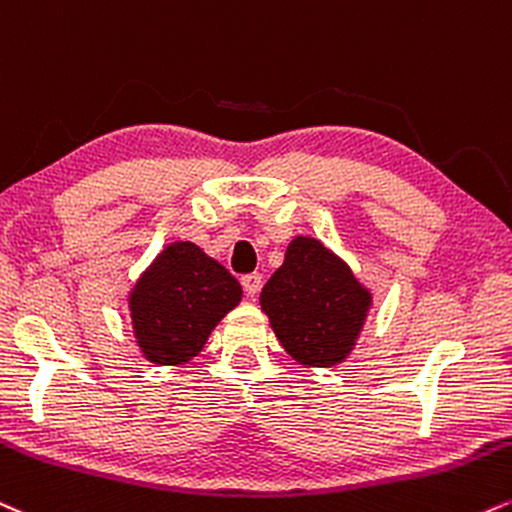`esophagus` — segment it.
Here are the masks:
<instances>
[{
	"label": "esophagus",
	"instance_id": "34e87169",
	"mask_svg": "<svg viewBox=\"0 0 512 512\" xmlns=\"http://www.w3.org/2000/svg\"><path fill=\"white\" fill-rule=\"evenodd\" d=\"M240 283H243V291L250 295V298H255L257 293H260V286H262V274L252 272V274H245L243 279H240Z\"/></svg>",
	"mask_w": 512,
	"mask_h": 512
}]
</instances>
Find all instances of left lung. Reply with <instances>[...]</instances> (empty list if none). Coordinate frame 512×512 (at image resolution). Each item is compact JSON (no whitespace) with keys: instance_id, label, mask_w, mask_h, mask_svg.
I'll return each instance as SVG.
<instances>
[{"instance_id":"obj_1","label":"left lung","mask_w":512,"mask_h":512,"mask_svg":"<svg viewBox=\"0 0 512 512\" xmlns=\"http://www.w3.org/2000/svg\"><path fill=\"white\" fill-rule=\"evenodd\" d=\"M260 305L276 338L300 365L334 367L353 350L372 293L317 238L298 236L264 283Z\"/></svg>"}]
</instances>
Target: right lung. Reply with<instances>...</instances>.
Masks as SVG:
<instances>
[{
	"mask_svg": "<svg viewBox=\"0 0 512 512\" xmlns=\"http://www.w3.org/2000/svg\"><path fill=\"white\" fill-rule=\"evenodd\" d=\"M243 298L236 276L190 240L159 252L128 295L133 334L155 365H183Z\"/></svg>",
	"mask_w": 512,
	"mask_h": 512,
	"instance_id": "obj_1",
	"label": "right lung"
}]
</instances>
